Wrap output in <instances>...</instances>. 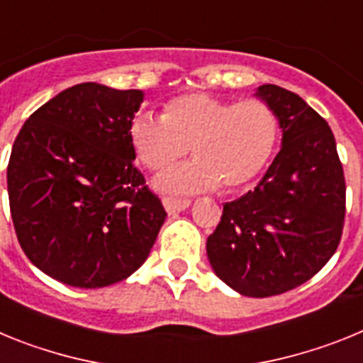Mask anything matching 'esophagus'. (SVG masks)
<instances>
[{"label": "esophagus", "instance_id": "obj_1", "mask_svg": "<svg viewBox=\"0 0 363 363\" xmlns=\"http://www.w3.org/2000/svg\"><path fill=\"white\" fill-rule=\"evenodd\" d=\"M191 205V200H179V198H163V207L169 214H176L185 211Z\"/></svg>", "mask_w": 363, "mask_h": 363}]
</instances>
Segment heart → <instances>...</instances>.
I'll return each mask as SVG.
<instances>
[{"mask_svg":"<svg viewBox=\"0 0 363 363\" xmlns=\"http://www.w3.org/2000/svg\"><path fill=\"white\" fill-rule=\"evenodd\" d=\"M138 160L162 171L185 156L191 145L196 160L158 178L172 192L243 187L264 171L278 142V118L262 99L229 101L203 92L172 98L163 116L138 112L129 123Z\"/></svg>","mask_w":363,"mask_h":363,"instance_id":"heart-1","label":"heart"}]
</instances>
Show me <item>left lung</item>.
Listing matches in <instances>:
<instances>
[{"label":"left lung","mask_w":363,"mask_h":363,"mask_svg":"<svg viewBox=\"0 0 363 363\" xmlns=\"http://www.w3.org/2000/svg\"><path fill=\"white\" fill-rule=\"evenodd\" d=\"M255 96L277 112L281 149L255 191L223 205L207 258L230 289L265 298L306 284L335 255L345 179L333 130L318 112L271 83Z\"/></svg>","instance_id":"obj_1"}]
</instances>
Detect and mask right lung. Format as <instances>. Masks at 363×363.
<instances>
[{
	"label": "right lung",
	"mask_w": 363,
	"mask_h": 363,
	"mask_svg": "<svg viewBox=\"0 0 363 363\" xmlns=\"http://www.w3.org/2000/svg\"><path fill=\"white\" fill-rule=\"evenodd\" d=\"M143 96L74 85L41 105L12 145L6 187L19 245L40 271L70 287L129 278L167 218L133 163L129 123Z\"/></svg>",
	"instance_id": "obj_1"
}]
</instances>
